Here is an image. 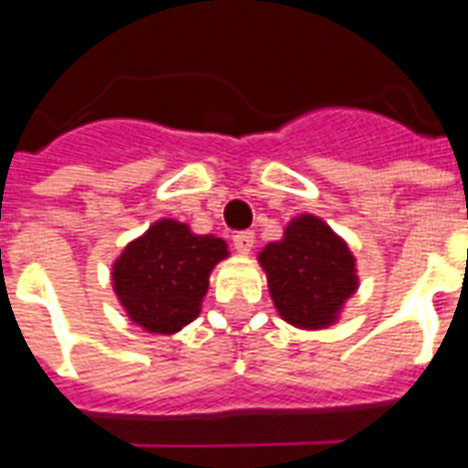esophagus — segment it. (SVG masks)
<instances>
[{"label":"esophagus","instance_id":"esophagus-1","mask_svg":"<svg viewBox=\"0 0 468 468\" xmlns=\"http://www.w3.org/2000/svg\"><path fill=\"white\" fill-rule=\"evenodd\" d=\"M253 243H255V235L250 230H243V233H235L233 235V245L238 253L248 255L253 250Z\"/></svg>","mask_w":468,"mask_h":468}]
</instances>
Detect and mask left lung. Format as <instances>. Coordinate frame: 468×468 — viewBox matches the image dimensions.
<instances>
[{"instance_id":"left-lung-1","label":"left lung","mask_w":468,"mask_h":468,"mask_svg":"<svg viewBox=\"0 0 468 468\" xmlns=\"http://www.w3.org/2000/svg\"><path fill=\"white\" fill-rule=\"evenodd\" d=\"M268 291L283 321L321 331L341 318L358 291L356 258L341 235L318 215L303 213L283 228V238L258 253Z\"/></svg>"}]
</instances>
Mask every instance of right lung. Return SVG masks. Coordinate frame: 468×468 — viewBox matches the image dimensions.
Returning <instances> with one entry per match:
<instances>
[{"instance_id":"right-lung-1","label":"right lung","mask_w":468,"mask_h":468,"mask_svg":"<svg viewBox=\"0 0 468 468\" xmlns=\"http://www.w3.org/2000/svg\"><path fill=\"white\" fill-rule=\"evenodd\" d=\"M228 255L223 238L195 235L187 223L163 218L124 245L112 263V288L134 325L177 334L200 315L210 273Z\"/></svg>"}]
</instances>
